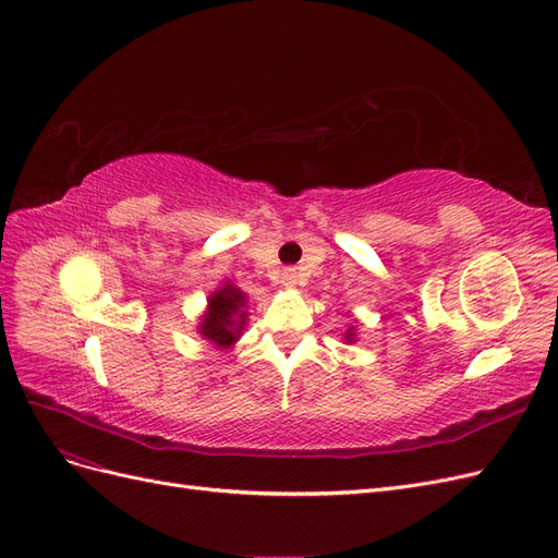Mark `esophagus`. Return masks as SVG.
Returning <instances> with one entry per match:
<instances>
[{
  "label": "esophagus",
  "instance_id": "esophagus-1",
  "mask_svg": "<svg viewBox=\"0 0 558 558\" xmlns=\"http://www.w3.org/2000/svg\"><path fill=\"white\" fill-rule=\"evenodd\" d=\"M298 272H295V269L293 267H289V269H283V272H281V283L283 286H295L298 283Z\"/></svg>",
  "mask_w": 558,
  "mask_h": 558
}]
</instances>
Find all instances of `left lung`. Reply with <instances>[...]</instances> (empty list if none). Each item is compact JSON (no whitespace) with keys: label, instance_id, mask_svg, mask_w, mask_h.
<instances>
[{"label":"left lung","instance_id":"obj_1","mask_svg":"<svg viewBox=\"0 0 558 558\" xmlns=\"http://www.w3.org/2000/svg\"><path fill=\"white\" fill-rule=\"evenodd\" d=\"M351 330H353V328H349V330H347V340H351V337H353V332H351Z\"/></svg>","mask_w":558,"mask_h":558}]
</instances>
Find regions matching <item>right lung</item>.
I'll list each match as a JSON object with an SVG mask.
<instances>
[{
	"label": "right lung",
	"instance_id": "1",
	"mask_svg": "<svg viewBox=\"0 0 558 558\" xmlns=\"http://www.w3.org/2000/svg\"><path fill=\"white\" fill-rule=\"evenodd\" d=\"M244 293L234 289V286H223L221 291L209 298V312L205 314V320H202L199 332L218 347H230L244 328Z\"/></svg>",
	"mask_w": 558,
	"mask_h": 558
}]
</instances>
